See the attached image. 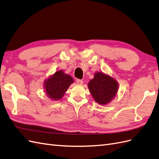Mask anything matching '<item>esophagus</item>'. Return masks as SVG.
I'll return each instance as SVG.
<instances>
[{"instance_id": "1", "label": "esophagus", "mask_w": 159, "mask_h": 159, "mask_svg": "<svg viewBox=\"0 0 159 159\" xmlns=\"http://www.w3.org/2000/svg\"><path fill=\"white\" fill-rule=\"evenodd\" d=\"M83 83V81L80 79H77L76 80V84L79 85H82Z\"/></svg>"}]
</instances>
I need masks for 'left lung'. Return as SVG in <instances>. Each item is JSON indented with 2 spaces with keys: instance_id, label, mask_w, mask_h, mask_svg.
I'll return each instance as SVG.
<instances>
[{
  "instance_id": "obj_1",
  "label": "left lung",
  "mask_w": 159,
  "mask_h": 159,
  "mask_svg": "<svg viewBox=\"0 0 159 159\" xmlns=\"http://www.w3.org/2000/svg\"><path fill=\"white\" fill-rule=\"evenodd\" d=\"M88 87L97 103L106 105L116 96L118 83L110 76L99 72H96L94 78L89 81Z\"/></svg>"
}]
</instances>
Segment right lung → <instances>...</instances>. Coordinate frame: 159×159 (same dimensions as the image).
I'll use <instances>...</instances> for the list:
<instances>
[{"label": "right lung", "instance_id": "obj_1", "mask_svg": "<svg viewBox=\"0 0 159 159\" xmlns=\"http://www.w3.org/2000/svg\"><path fill=\"white\" fill-rule=\"evenodd\" d=\"M73 83L74 80L72 76L65 74L62 70H58L44 81L43 87L48 97L53 101H58L62 98Z\"/></svg>", "mask_w": 159, "mask_h": 159}]
</instances>
